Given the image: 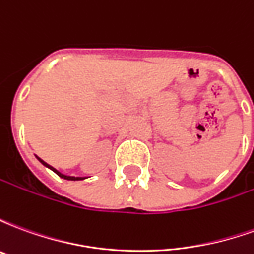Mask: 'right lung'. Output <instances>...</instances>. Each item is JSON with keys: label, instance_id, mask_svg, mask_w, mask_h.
Wrapping results in <instances>:
<instances>
[{"label": "right lung", "instance_id": "add662e5", "mask_svg": "<svg viewBox=\"0 0 254 254\" xmlns=\"http://www.w3.org/2000/svg\"><path fill=\"white\" fill-rule=\"evenodd\" d=\"M36 158H38V156H36ZM38 160H39V162H41L43 166H46V167H49V169H52V170L54 171V173H56L57 176H60L61 178H64V180H69V181H80V180H84L83 177H70V176H65V174H61L60 171L56 170V169H54V167H52L50 165H47L46 162H45V160H42L41 158H38Z\"/></svg>", "mask_w": 254, "mask_h": 254}]
</instances>
